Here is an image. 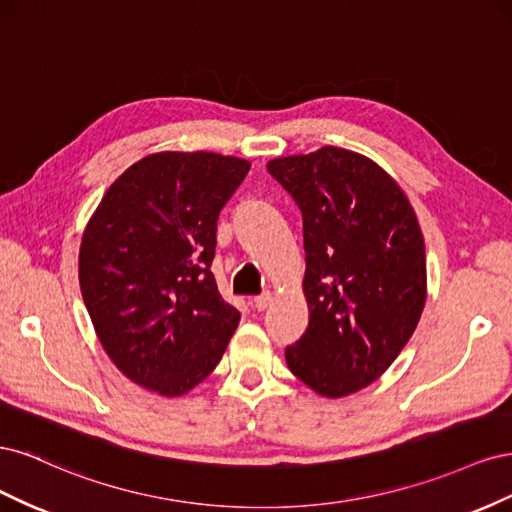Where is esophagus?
Returning <instances> with one entry per match:
<instances>
[{
  "label": "esophagus",
  "mask_w": 512,
  "mask_h": 512,
  "mask_svg": "<svg viewBox=\"0 0 512 512\" xmlns=\"http://www.w3.org/2000/svg\"><path fill=\"white\" fill-rule=\"evenodd\" d=\"M271 301H273V294L265 292V294H260V297H254L252 305L258 309V312H262V309H267L271 305Z\"/></svg>",
  "instance_id": "1"
}]
</instances>
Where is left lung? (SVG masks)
Returning a JSON list of instances; mask_svg holds the SVG:
<instances>
[{
	"label": "left lung",
	"mask_w": 512,
	"mask_h": 512,
	"mask_svg": "<svg viewBox=\"0 0 512 512\" xmlns=\"http://www.w3.org/2000/svg\"><path fill=\"white\" fill-rule=\"evenodd\" d=\"M267 170L303 215L309 324L286 363L324 397L361 391L391 367L423 314L416 213L386 170L348 149L327 145Z\"/></svg>",
	"instance_id": "8db88e82"
}]
</instances>
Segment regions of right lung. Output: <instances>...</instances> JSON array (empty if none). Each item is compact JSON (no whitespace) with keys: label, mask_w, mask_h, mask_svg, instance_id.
I'll return each mask as SVG.
<instances>
[{"label":"right lung","mask_w":512,"mask_h":512,"mask_svg":"<svg viewBox=\"0 0 512 512\" xmlns=\"http://www.w3.org/2000/svg\"><path fill=\"white\" fill-rule=\"evenodd\" d=\"M250 162L162 151L132 164L83 232L79 282L102 348L164 397L203 382L239 324L211 273L215 230Z\"/></svg>","instance_id":"obj_1"}]
</instances>
